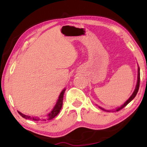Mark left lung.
Instances as JSON below:
<instances>
[{
	"mask_svg": "<svg viewBox=\"0 0 147 147\" xmlns=\"http://www.w3.org/2000/svg\"><path fill=\"white\" fill-rule=\"evenodd\" d=\"M139 84H140V69H139V67H138V81H137V84H136V89L135 90H134V93H132V94H131V96L130 98H129L128 99V100H126L125 102V103H124L123 105H122L121 107H119V108H117L116 109V111H118L119 110H121V109H123V108H124L126 105H127L128 104H129L130 102L133 100V99L135 98V96H136L137 93H138V90H139ZM99 108H101L102 109H103V110H105L106 111H108V110H106V109H104L103 108H100V107H99Z\"/></svg>",
	"mask_w": 147,
	"mask_h": 147,
	"instance_id": "1",
	"label": "left lung"
}]
</instances>
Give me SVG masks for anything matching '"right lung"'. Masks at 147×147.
<instances>
[{
  "mask_svg": "<svg viewBox=\"0 0 147 147\" xmlns=\"http://www.w3.org/2000/svg\"><path fill=\"white\" fill-rule=\"evenodd\" d=\"M65 89H64L61 92V93H60V94H59V96L58 100V101H57V102H56V104L55 106L54 107L53 109L51 111V112L50 113H49L47 117H46L45 119H43V120H42V121L51 120V119H53V118L55 117L59 113V111H60L61 109V108H62V105H63V94H64L65 91ZM18 113H19L20 115H21V117H23L24 118V119H31V120L36 121H38L41 120V119L40 118L37 117H31V116H28V115H24V114L21 113V112H20V111H18Z\"/></svg>",
  "mask_w": 147,
  "mask_h": 147,
  "instance_id": "add662e5",
  "label": "right lung"
}]
</instances>
